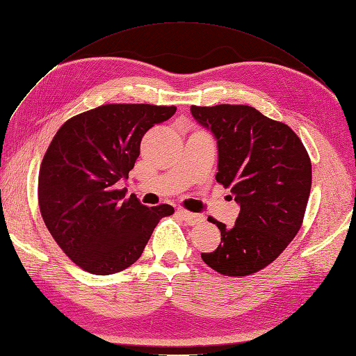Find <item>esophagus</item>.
Listing matches in <instances>:
<instances>
[{"instance_id":"obj_1","label":"esophagus","mask_w":356,"mask_h":356,"mask_svg":"<svg viewBox=\"0 0 356 356\" xmlns=\"http://www.w3.org/2000/svg\"><path fill=\"white\" fill-rule=\"evenodd\" d=\"M177 213H179L181 218H184V220H185L189 225H197V224L204 221V216H203V215L188 212V211H184V209H179Z\"/></svg>"}]
</instances>
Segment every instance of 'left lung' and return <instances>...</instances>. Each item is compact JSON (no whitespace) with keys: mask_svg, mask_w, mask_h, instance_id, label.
I'll use <instances>...</instances> for the list:
<instances>
[{"mask_svg":"<svg viewBox=\"0 0 356 356\" xmlns=\"http://www.w3.org/2000/svg\"><path fill=\"white\" fill-rule=\"evenodd\" d=\"M218 143L216 181L232 188L241 212L233 229L209 216L221 243L202 252L225 277L252 275L275 260L298 234L312 189V161L299 136L248 105L191 106Z\"/></svg>","mask_w":356,"mask_h":356,"instance_id":"1","label":"left lung"}]
</instances>
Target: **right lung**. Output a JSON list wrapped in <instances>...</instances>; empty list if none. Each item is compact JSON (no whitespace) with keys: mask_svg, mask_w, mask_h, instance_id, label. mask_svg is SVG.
Here are the masks:
<instances>
[{"mask_svg":"<svg viewBox=\"0 0 356 356\" xmlns=\"http://www.w3.org/2000/svg\"><path fill=\"white\" fill-rule=\"evenodd\" d=\"M176 109L108 104L69 118L52 138L39 171V207L54 241L81 269L95 275L127 269L158 222L175 213L170 204L124 198L117 181L129 177L144 134Z\"/></svg>","mask_w":356,"mask_h":356,"instance_id":"obj_1","label":"right lung"}]
</instances>
